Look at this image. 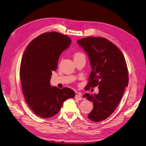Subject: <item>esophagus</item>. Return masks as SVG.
Listing matches in <instances>:
<instances>
[{"label": "esophagus", "mask_w": 146, "mask_h": 146, "mask_svg": "<svg viewBox=\"0 0 146 146\" xmlns=\"http://www.w3.org/2000/svg\"><path fill=\"white\" fill-rule=\"evenodd\" d=\"M82 95H81V94H77L76 95V96H75V98H76V99H78V100H82V96H81Z\"/></svg>", "instance_id": "1"}]
</instances>
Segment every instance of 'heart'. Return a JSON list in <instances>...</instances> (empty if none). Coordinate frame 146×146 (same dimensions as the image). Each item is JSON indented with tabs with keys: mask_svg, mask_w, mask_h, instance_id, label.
<instances>
[{
	"mask_svg": "<svg viewBox=\"0 0 146 146\" xmlns=\"http://www.w3.org/2000/svg\"><path fill=\"white\" fill-rule=\"evenodd\" d=\"M80 56H85V55H84L82 53L80 52H76L74 54V58H78V57H80Z\"/></svg>",
	"mask_w": 146,
	"mask_h": 146,
	"instance_id": "heart-1",
	"label": "heart"
}]
</instances>
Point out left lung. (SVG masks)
<instances>
[{
  "mask_svg": "<svg viewBox=\"0 0 146 146\" xmlns=\"http://www.w3.org/2000/svg\"><path fill=\"white\" fill-rule=\"evenodd\" d=\"M77 42L91 61L92 71L86 86H99L98 94L83 95L93 103L88 117L96 122L102 121L115 110L129 83L126 61L117 47L105 38L86 37Z\"/></svg>",
  "mask_w": 146,
  "mask_h": 146,
  "instance_id": "1",
  "label": "left lung"
}]
</instances>
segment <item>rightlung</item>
Listing matches in <instances>:
<instances>
[{
  "mask_svg": "<svg viewBox=\"0 0 146 146\" xmlns=\"http://www.w3.org/2000/svg\"><path fill=\"white\" fill-rule=\"evenodd\" d=\"M70 42L65 35L47 32L31 41L24 53L19 71L22 89L29 107L39 117L56 115L64 102L76 95L70 88L60 89L50 85L59 56Z\"/></svg>",
  "mask_w": 146,
  "mask_h": 146,
  "instance_id": "add662e5",
  "label": "right lung"
}]
</instances>
